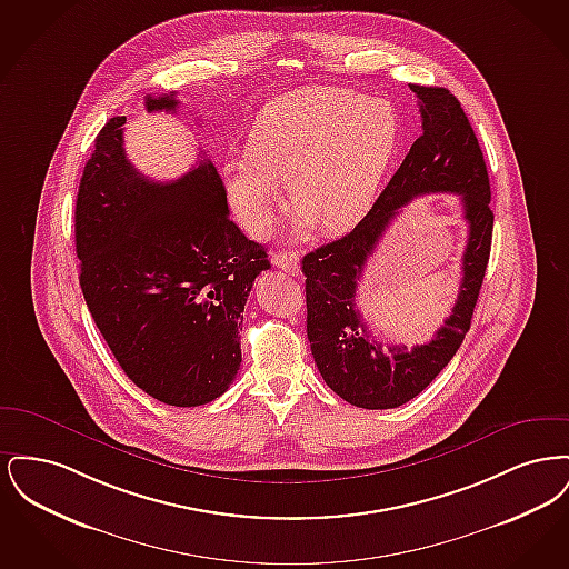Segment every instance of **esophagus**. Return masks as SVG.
<instances>
[{"label": "esophagus", "mask_w": 569, "mask_h": 569, "mask_svg": "<svg viewBox=\"0 0 569 569\" xmlns=\"http://www.w3.org/2000/svg\"><path fill=\"white\" fill-rule=\"evenodd\" d=\"M272 264L281 271L292 272L297 274L300 271V258H298L297 251H281V253H274L272 256Z\"/></svg>", "instance_id": "1"}]
</instances>
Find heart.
Returning <instances> with one entry per match:
<instances>
[{
    "label": "heart",
    "instance_id": "1",
    "mask_svg": "<svg viewBox=\"0 0 569 569\" xmlns=\"http://www.w3.org/2000/svg\"><path fill=\"white\" fill-rule=\"evenodd\" d=\"M399 140L388 102L350 89H298L262 110L251 147L226 158L230 207L249 234L264 237L290 181L300 223L346 230L373 207Z\"/></svg>",
    "mask_w": 569,
    "mask_h": 569
}]
</instances>
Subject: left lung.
Returning a JSON list of instances; mask_svg holds the SVG:
<instances>
[{
  "label": "left lung",
  "mask_w": 569,
  "mask_h": 569,
  "mask_svg": "<svg viewBox=\"0 0 569 569\" xmlns=\"http://www.w3.org/2000/svg\"><path fill=\"white\" fill-rule=\"evenodd\" d=\"M418 96L422 134L346 237L302 258L307 337L326 386L365 409H390L418 397L460 348L487 272L492 221L487 163L459 100L443 87L409 84ZM425 192H457L470 226L463 279L453 313L425 347L381 345L355 309L363 264L398 211Z\"/></svg>",
  "instance_id": "left-lung-1"
}]
</instances>
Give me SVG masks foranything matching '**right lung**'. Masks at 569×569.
Here are the masks:
<instances>
[{
  "label": "right lung",
  "instance_id": "add662e5",
  "mask_svg": "<svg viewBox=\"0 0 569 569\" xmlns=\"http://www.w3.org/2000/svg\"><path fill=\"white\" fill-rule=\"evenodd\" d=\"M149 112H177L174 93L147 96ZM126 117L96 138L77 196L82 297L119 367L166 406H204L241 367L253 279L271 262L228 217L216 166L158 183L123 151Z\"/></svg>",
  "mask_w": 569,
  "mask_h": 569
}]
</instances>
